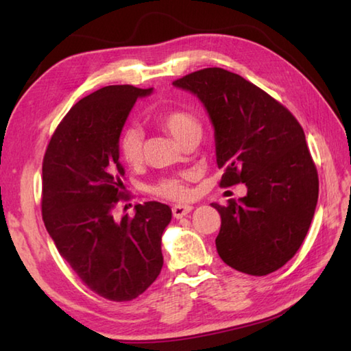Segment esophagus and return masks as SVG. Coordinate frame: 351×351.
I'll list each match as a JSON object with an SVG mask.
<instances>
[{
    "mask_svg": "<svg viewBox=\"0 0 351 351\" xmlns=\"http://www.w3.org/2000/svg\"><path fill=\"white\" fill-rule=\"evenodd\" d=\"M191 210H193L191 205H175L173 208H171V213H173L175 219H182L189 213H191Z\"/></svg>",
    "mask_w": 351,
    "mask_h": 351,
    "instance_id": "1",
    "label": "esophagus"
}]
</instances>
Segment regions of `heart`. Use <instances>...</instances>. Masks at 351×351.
Returning a JSON list of instances; mask_svg holds the SVG:
<instances>
[{"mask_svg":"<svg viewBox=\"0 0 351 351\" xmlns=\"http://www.w3.org/2000/svg\"><path fill=\"white\" fill-rule=\"evenodd\" d=\"M158 123L166 130L175 140L182 141L189 138L191 134L202 131V126L197 119L182 110H170L158 117ZM143 132L137 126L126 128L119 138V152L128 166H138L143 160ZM193 180L191 171H184L178 176L162 178L151 189L154 195L170 200H185L190 197L189 181Z\"/></svg>","mask_w":351,"mask_h":351,"instance_id":"obj_1","label":"heart"}]
</instances>
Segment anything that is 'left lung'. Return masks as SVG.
I'll return each mask as SVG.
<instances>
[{
    "label": "left lung",
    "instance_id": "obj_1",
    "mask_svg": "<svg viewBox=\"0 0 351 351\" xmlns=\"http://www.w3.org/2000/svg\"><path fill=\"white\" fill-rule=\"evenodd\" d=\"M173 84L202 101L214 125L220 187L247 195L211 204L221 217L215 247L223 263L270 274L295 255L318 200V173L297 119L250 81L221 68L191 72Z\"/></svg>",
    "mask_w": 351,
    "mask_h": 351
}]
</instances>
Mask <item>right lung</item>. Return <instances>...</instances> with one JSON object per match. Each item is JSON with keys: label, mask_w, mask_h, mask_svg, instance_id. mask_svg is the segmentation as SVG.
I'll list each match as a JSON object with an SVG mask.
<instances>
[{"label": "right lung", "mask_w": 351, "mask_h": 351, "mask_svg": "<svg viewBox=\"0 0 351 351\" xmlns=\"http://www.w3.org/2000/svg\"><path fill=\"white\" fill-rule=\"evenodd\" d=\"M152 88L107 86L78 101L52 134L42 164V217L58 253L86 287L130 302L152 285L162 267L161 237L171 210L136 205L119 221L126 199L119 137L137 98Z\"/></svg>", "instance_id": "obj_1"}]
</instances>
